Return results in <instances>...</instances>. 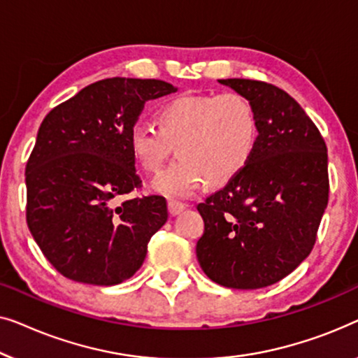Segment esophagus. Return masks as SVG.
<instances>
[{
	"label": "esophagus",
	"mask_w": 358,
	"mask_h": 358,
	"mask_svg": "<svg viewBox=\"0 0 358 358\" xmlns=\"http://www.w3.org/2000/svg\"><path fill=\"white\" fill-rule=\"evenodd\" d=\"M185 210V204L178 203V201H169V213L170 215H178Z\"/></svg>",
	"instance_id": "obj_1"
}]
</instances>
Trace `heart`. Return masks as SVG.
Instances as JSON below:
<instances>
[{"instance_id":"obj_1","label":"heart","mask_w":358,"mask_h":358,"mask_svg":"<svg viewBox=\"0 0 358 358\" xmlns=\"http://www.w3.org/2000/svg\"><path fill=\"white\" fill-rule=\"evenodd\" d=\"M253 103L238 92L183 94L157 112V127L138 122L129 149L148 173H159L173 145L178 159L152 181V191L170 199L188 198L206 181L222 186L238 177L258 145Z\"/></svg>"}]
</instances>
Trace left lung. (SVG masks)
Segmentation results:
<instances>
[{
  "mask_svg": "<svg viewBox=\"0 0 358 358\" xmlns=\"http://www.w3.org/2000/svg\"><path fill=\"white\" fill-rule=\"evenodd\" d=\"M253 103L258 145L243 172L198 210L196 256L230 289H261L289 275L313 250L329 198L328 148L299 102L278 85L220 79Z\"/></svg>",
  "mask_w": 358,
  "mask_h": 358,
  "instance_id": "8db88e82",
  "label": "left lung"
}]
</instances>
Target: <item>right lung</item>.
I'll use <instances>...</instances> for the list:
<instances>
[{
    "label": "right lung",
    "mask_w": 358,
    "mask_h": 358,
    "mask_svg": "<svg viewBox=\"0 0 358 358\" xmlns=\"http://www.w3.org/2000/svg\"><path fill=\"white\" fill-rule=\"evenodd\" d=\"M159 79L108 78L87 85L43 118L26 165L30 234L64 278L92 285L129 279L167 222L162 196L141 189L129 129L144 103L175 92Z\"/></svg>",
    "instance_id": "add662e5"
}]
</instances>
